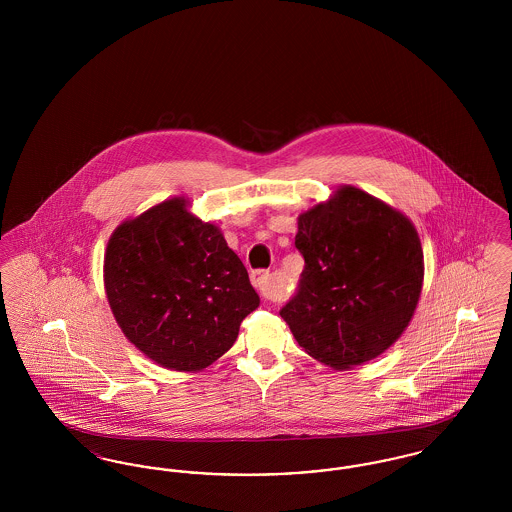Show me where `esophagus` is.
<instances>
[{
  "mask_svg": "<svg viewBox=\"0 0 512 512\" xmlns=\"http://www.w3.org/2000/svg\"><path fill=\"white\" fill-rule=\"evenodd\" d=\"M251 282L255 284V288L261 292L265 299H272V301L276 299V293L270 286V272L268 270H253L251 272Z\"/></svg>",
  "mask_w": 512,
  "mask_h": 512,
  "instance_id": "obj_1",
  "label": "esophagus"
}]
</instances>
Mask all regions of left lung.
<instances>
[{"label":"left lung","instance_id":"8db88e82","mask_svg":"<svg viewBox=\"0 0 512 512\" xmlns=\"http://www.w3.org/2000/svg\"><path fill=\"white\" fill-rule=\"evenodd\" d=\"M295 247L305 268L280 317L311 357L343 370L397 341L424 278L411 220L359 188L341 186L299 215Z\"/></svg>","mask_w":512,"mask_h":512}]
</instances>
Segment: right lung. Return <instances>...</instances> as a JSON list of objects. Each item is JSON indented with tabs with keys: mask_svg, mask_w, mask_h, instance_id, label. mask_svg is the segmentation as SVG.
Instances as JSON below:
<instances>
[{
	"mask_svg": "<svg viewBox=\"0 0 512 512\" xmlns=\"http://www.w3.org/2000/svg\"><path fill=\"white\" fill-rule=\"evenodd\" d=\"M186 207L172 197L117 226L103 282L130 343L157 365L195 372L234 345L259 295L219 228Z\"/></svg>",
	"mask_w": 512,
	"mask_h": 512,
	"instance_id": "1",
	"label": "right lung"
}]
</instances>
